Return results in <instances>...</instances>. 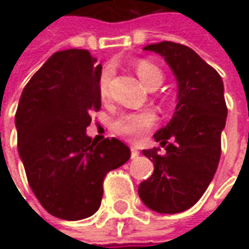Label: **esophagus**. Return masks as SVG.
<instances>
[{
    "label": "esophagus",
    "instance_id": "esophagus-1",
    "mask_svg": "<svg viewBox=\"0 0 249 249\" xmlns=\"http://www.w3.org/2000/svg\"><path fill=\"white\" fill-rule=\"evenodd\" d=\"M140 155V152H139V149L137 148H134V147H131V158L134 159V158H137Z\"/></svg>",
    "mask_w": 249,
    "mask_h": 249
}]
</instances>
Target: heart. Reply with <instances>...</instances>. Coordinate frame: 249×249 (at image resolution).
Returning <instances> with one entry per match:
<instances>
[{"instance_id": "heart-1", "label": "heart", "mask_w": 249, "mask_h": 249, "mask_svg": "<svg viewBox=\"0 0 249 249\" xmlns=\"http://www.w3.org/2000/svg\"><path fill=\"white\" fill-rule=\"evenodd\" d=\"M136 72L139 74L140 80L145 87H148L151 83L155 80H162V72L159 71L158 66L149 61H140L136 66ZM109 82H110V71L105 69L100 77V84H98V91L100 97L102 100L108 98L109 94ZM157 122L155 113L151 110H142V112H134V113H124L119 116L113 122V130L119 136L130 141H140L145 136V133L151 129Z\"/></svg>"}]
</instances>
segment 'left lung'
Here are the masks:
<instances>
[{
  "label": "left lung",
  "mask_w": 249,
  "mask_h": 249,
  "mask_svg": "<svg viewBox=\"0 0 249 249\" xmlns=\"http://www.w3.org/2000/svg\"><path fill=\"white\" fill-rule=\"evenodd\" d=\"M177 82V104L172 119L154 139L165 148L144 149L154 162L152 176L139 186L144 205L158 213H178L196 204L215 176L220 159V136L227 107L220 74L191 48L172 41L149 44Z\"/></svg>",
  "instance_id": "left-lung-1"
}]
</instances>
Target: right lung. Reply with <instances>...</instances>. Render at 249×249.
Segmentation results:
<instances>
[{
	"mask_svg": "<svg viewBox=\"0 0 249 249\" xmlns=\"http://www.w3.org/2000/svg\"><path fill=\"white\" fill-rule=\"evenodd\" d=\"M101 71L86 50L55 53L26 84L15 115L29 186L48 213L65 220L94 215L105 175L130 158L120 140L97 144L86 133L101 108Z\"/></svg>",
	"mask_w": 249,
	"mask_h": 249,
	"instance_id": "1",
	"label": "right lung"
}]
</instances>
